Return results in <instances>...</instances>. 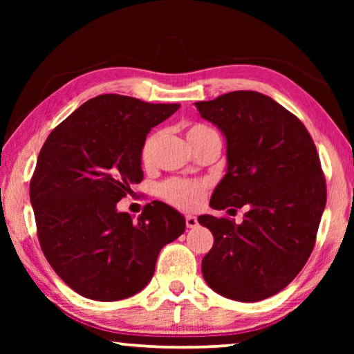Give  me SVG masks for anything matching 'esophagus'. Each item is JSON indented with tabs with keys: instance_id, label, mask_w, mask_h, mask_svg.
Listing matches in <instances>:
<instances>
[{
	"instance_id": "34e87169",
	"label": "esophagus",
	"mask_w": 354,
	"mask_h": 354,
	"mask_svg": "<svg viewBox=\"0 0 354 354\" xmlns=\"http://www.w3.org/2000/svg\"><path fill=\"white\" fill-rule=\"evenodd\" d=\"M196 225H198V220H196V217H194V215H185V226L195 227Z\"/></svg>"
}]
</instances>
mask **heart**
Wrapping results in <instances>:
<instances>
[{
    "mask_svg": "<svg viewBox=\"0 0 354 354\" xmlns=\"http://www.w3.org/2000/svg\"><path fill=\"white\" fill-rule=\"evenodd\" d=\"M159 133H151L145 140H143L140 147V162L143 167H149L153 164L154 149L159 142ZM185 137H187L189 143L194 148H198L207 140L218 137L217 131L214 128L207 127L205 123H192L185 131ZM207 190V184L201 181H189V179H169L164 184H160L159 195L170 203V205L176 206L184 211H194L201 206L203 200H205Z\"/></svg>",
    "mask_w": 354,
    "mask_h": 354,
    "instance_id": "1",
    "label": "heart"
}]
</instances>
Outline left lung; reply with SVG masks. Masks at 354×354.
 I'll use <instances>...</instances> for the list:
<instances>
[{
  "instance_id": "left-lung-1",
  "label": "left lung",
  "mask_w": 354,
  "mask_h": 354,
  "mask_svg": "<svg viewBox=\"0 0 354 354\" xmlns=\"http://www.w3.org/2000/svg\"><path fill=\"white\" fill-rule=\"evenodd\" d=\"M195 106L226 137L227 170L209 205L248 209L241 225L200 215L214 236L203 277L226 298L261 301L289 286L314 250L326 205L319 153L304 124L267 95L236 91Z\"/></svg>"
}]
</instances>
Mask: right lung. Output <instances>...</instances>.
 Masks as SVG:
<instances>
[{
	"label": "right lung",
	"mask_w": 354,
	"mask_h": 354,
	"mask_svg": "<svg viewBox=\"0 0 354 354\" xmlns=\"http://www.w3.org/2000/svg\"><path fill=\"white\" fill-rule=\"evenodd\" d=\"M179 104L98 95L51 131L40 149L29 196L41 251L59 278L80 295L117 301L153 278L164 245L185 220L162 201L136 221L117 203L143 179L140 147Z\"/></svg>",
	"instance_id": "right-lung-1"
}]
</instances>
